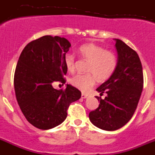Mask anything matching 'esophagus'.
Returning <instances> with one entry per match:
<instances>
[{
    "label": "esophagus",
    "instance_id": "obj_1",
    "mask_svg": "<svg viewBox=\"0 0 155 155\" xmlns=\"http://www.w3.org/2000/svg\"><path fill=\"white\" fill-rule=\"evenodd\" d=\"M87 95L86 94H81V98H87Z\"/></svg>",
    "mask_w": 155,
    "mask_h": 155
}]
</instances>
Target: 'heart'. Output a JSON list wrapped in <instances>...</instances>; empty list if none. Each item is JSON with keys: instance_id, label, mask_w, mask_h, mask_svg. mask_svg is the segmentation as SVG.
I'll return each instance as SVG.
<instances>
[{"instance_id": "b5f03b06", "label": "heart", "mask_w": 155, "mask_h": 155, "mask_svg": "<svg viewBox=\"0 0 155 155\" xmlns=\"http://www.w3.org/2000/svg\"><path fill=\"white\" fill-rule=\"evenodd\" d=\"M78 53L83 58L89 61L87 71L90 74H77L71 79V84L83 92H87L95 83L96 78L99 81H105L113 74L116 69V57L109 50H105L102 46L94 43L82 45ZM64 64L69 72H73L75 68L74 57L68 53L64 57Z\"/></svg>"}]
</instances>
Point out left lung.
<instances>
[{
	"label": "left lung",
	"mask_w": 155,
	"mask_h": 155,
	"mask_svg": "<svg viewBox=\"0 0 155 155\" xmlns=\"http://www.w3.org/2000/svg\"><path fill=\"white\" fill-rule=\"evenodd\" d=\"M116 41L117 64L113 74L96 89L98 107L89 113L91 124L104 130L113 131L130 121L136 110L143 84V69L137 53L118 39Z\"/></svg>",
	"instance_id": "left-lung-1"
}]
</instances>
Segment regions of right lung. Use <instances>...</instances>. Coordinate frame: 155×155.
<instances>
[{"instance_id": "1", "label": "right lung", "mask_w": 155, "mask_h": 155, "mask_svg": "<svg viewBox=\"0 0 155 155\" xmlns=\"http://www.w3.org/2000/svg\"><path fill=\"white\" fill-rule=\"evenodd\" d=\"M71 45L64 37L44 35L23 49L16 66L14 86L19 107L31 125L50 130L67 118L71 102L81 93L71 84L57 90L54 82H65L64 57Z\"/></svg>"}]
</instances>
